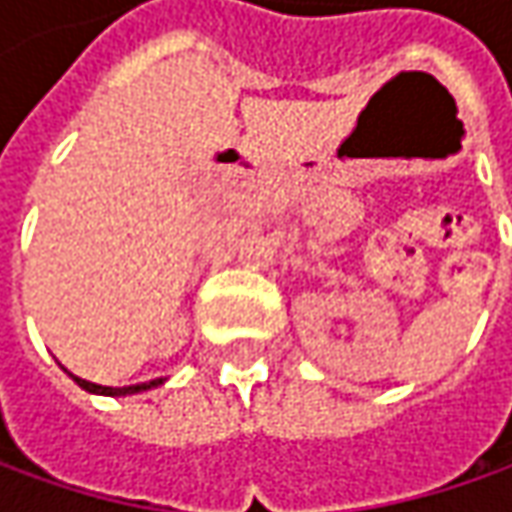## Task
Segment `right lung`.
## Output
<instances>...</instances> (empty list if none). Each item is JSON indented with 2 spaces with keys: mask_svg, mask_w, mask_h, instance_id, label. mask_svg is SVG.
I'll use <instances>...</instances> for the list:
<instances>
[{
  "mask_svg": "<svg viewBox=\"0 0 512 512\" xmlns=\"http://www.w3.org/2000/svg\"><path fill=\"white\" fill-rule=\"evenodd\" d=\"M73 382L79 384L82 390H88V393H102V396H128V393H142V390H150V387L162 384V379H153V382H145V384H130V387H102V384L85 382V379H79V376H73Z\"/></svg>",
  "mask_w": 512,
  "mask_h": 512,
  "instance_id": "add662e5",
  "label": "right lung"
}]
</instances>
